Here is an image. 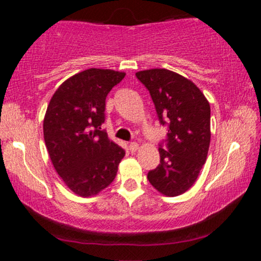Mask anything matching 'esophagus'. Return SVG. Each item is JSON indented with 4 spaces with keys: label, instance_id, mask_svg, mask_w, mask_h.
<instances>
[{
    "label": "esophagus",
    "instance_id": "1",
    "mask_svg": "<svg viewBox=\"0 0 261 261\" xmlns=\"http://www.w3.org/2000/svg\"><path fill=\"white\" fill-rule=\"evenodd\" d=\"M138 149H139V145H138V143L133 142V143H130V144H129V150H130L132 152H133V151H137Z\"/></svg>",
    "mask_w": 261,
    "mask_h": 261
}]
</instances>
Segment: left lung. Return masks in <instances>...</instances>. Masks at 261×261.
<instances>
[{
  "mask_svg": "<svg viewBox=\"0 0 261 261\" xmlns=\"http://www.w3.org/2000/svg\"><path fill=\"white\" fill-rule=\"evenodd\" d=\"M137 78L148 89L159 121L167 125L166 149L160 144V165L148 179L166 197H177L197 180L210 145V103L200 89L165 68L140 70Z\"/></svg>",
  "mask_w": 261,
  "mask_h": 261,
  "instance_id": "1",
  "label": "left lung"
}]
</instances>
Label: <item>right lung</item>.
<instances>
[{
	"label": "right lung",
	"mask_w": 261,
	"mask_h": 261,
	"mask_svg": "<svg viewBox=\"0 0 261 261\" xmlns=\"http://www.w3.org/2000/svg\"><path fill=\"white\" fill-rule=\"evenodd\" d=\"M125 73L90 68L55 91L44 118V139L56 172L81 197L112 183L125 151L101 129L106 96Z\"/></svg>",
	"instance_id": "1"
}]
</instances>
